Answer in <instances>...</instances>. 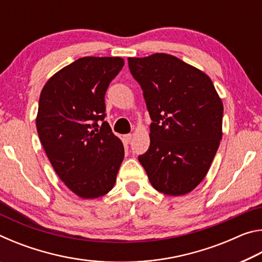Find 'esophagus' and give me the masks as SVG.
<instances>
[{"instance_id":"34e87169","label":"esophagus","mask_w":262,"mask_h":262,"mask_svg":"<svg viewBox=\"0 0 262 262\" xmlns=\"http://www.w3.org/2000/svg\"><path fill=\"white\" fill-rule=\"evenodd\" d=\"M132 137H133L132 134H127V135L123 136V141H125L126 143H129V142L132 141Z\"/></svg>"}]
</instances>
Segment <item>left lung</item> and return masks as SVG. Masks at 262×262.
Returning a JSON list of instances; mask_svg holds the SVG:
<instances>
[{
    "label": "left lung",
    "instance_id": "8db88e82",
    "mask_svg": "<svg viewBox=\"0 0 262 262\" xmlns=\"http://www.w3.org/2000/svg\"><path fill=\"white\" fill-rule=\"evenodd\" d=\"M128 66L152 120L150 147L139 161L158 192L187 194L220 147L223 103L208 75L173 55L128 57Z\"/></svg>",
    "mask_w": 262,
    "mask_h": 262
}]
</instances>
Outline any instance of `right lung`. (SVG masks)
I'll return each instance as SVG.
<instances>
[{"label":"right lung","mask_w":262,"mask_h":262,"mask_svg":"<svg viewBox=\"0 0 262 262\" xmlns=\"http://www.w3.org/2000/svg\"><path fill=\"white\" fill-rule=\"evenodd\" d=\"M123 64L121 57H81L53 75L39 98V139L56 174L79 198L107 194L125 156L104 121L106 90Z\"/></svg>","instance_id":"add662e5"}]
</instances>
